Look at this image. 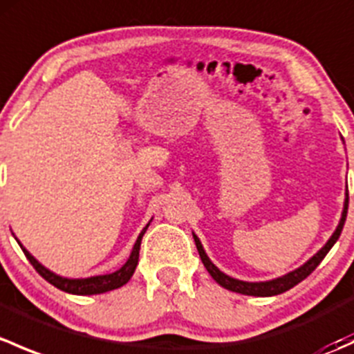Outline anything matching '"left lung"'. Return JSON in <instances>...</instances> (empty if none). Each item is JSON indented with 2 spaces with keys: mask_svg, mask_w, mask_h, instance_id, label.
<instances>
[{
  "mask_svg": "<svg viewBox=\"0 0 354 354\" xmlns=\"http://www.w3.org/2000/svg\"><path fill=\"white\" fill-rule=\"evenodd\" d=\"M348 203H349V197L348 194H346V202H344V210H342V217L341 221H339V226L337 230L334 231V234L330 236V240L327 241L326 246H324L322 250H320L317 255H313L312 259L308 260V262L305 263V266H301L299 269L292 270V272L286 274V276L283 277H277V279L274 281H267V283H245V281H238V279H233V277L226 276L224 272H221L219 269H217L216 266H214L212 262L209 260V257L205 255V252H203L202 248V243H200V240L197 236L194 234V240H195V245H197V250H198V255L200 259H202L203 266H205V269L209 270L210 276L216 279V283H219L221 286L230 289V291H234V292H241V295H248V296H274V295H281V292L288 291V289H291L292 286H296L298 283H301L303 279H306V277L310 276V274L313 272V270L317 269V266H319L320 262L324 260V257L329 253V250L334 246L335 241L339 240V236H341V231H342V226H344L346 223V214H348Z\"/></svg>",
  "mask_w": 354,
  "mask_h": 354,
  "instance_id": "obj_1",
  "label": "left lung"
}]
</instances>
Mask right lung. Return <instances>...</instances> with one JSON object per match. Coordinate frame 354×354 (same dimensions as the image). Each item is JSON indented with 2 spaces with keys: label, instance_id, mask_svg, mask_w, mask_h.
Returning <instances> with one entry per match:
<instances>
[{
  "label": "right lung",
  "instance_id": "obj_1",
  "mask_svg": "<svg viewBox=\"0 0 354 354\" xmlns=\"http://www.w3.org/2000/svg\"><path fill=\"white\" fill-rule=\"evenodd\" d=\"M147 227H149V224L144 227V231L138 234L137 243H135L133 250H131L130 259L127 260V263H124L120 270H116V272H113V274H106V276L88 277V279H65V277L56 276V274H53L51 270H48L46 267H42L41 263H39L37 260H35L34 257H32L22 245L20 246H22L25 257H27L28 262L32 263V267H34V269L37 270V272L41 274L46 281H48V283H51L53 286H56L65 292H71V295H99V292H106V291H111V289L121 288L123 284H127L128 281H130V277L133 276V272H135V267H137V263H138V252H140L142 236L145 234Z\"/></svg>",
  "mask_w": 354,
  "mask_h": 354
}]
</instances>
